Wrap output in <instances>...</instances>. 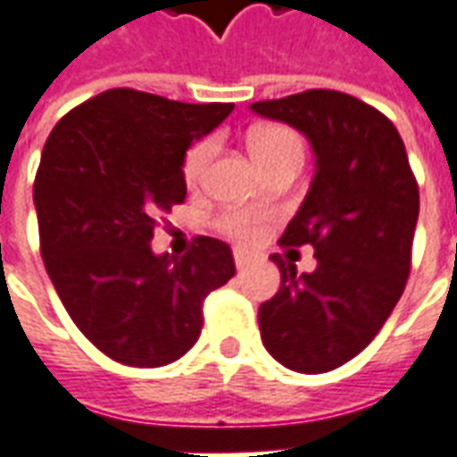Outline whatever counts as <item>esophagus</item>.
I'll return each mask as SVG.
<instances>
[{"label":"esophagus","mask_w":457,"mask_h":457,"mask_svg":"<svg viewBox=\"0 0 457 457\" xmlns=\"http://www.w3.org/2000/svg\"><path fill=\"white\" fill-rule=\"evenodd\" d=\"M252 262V254H249L247 249H235V264L237 269H245Z\"/></svg>","instance_id":"obj_1"}]
</instances>
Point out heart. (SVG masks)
<instances>
[{
    "instance_id": "b5f03b06",
    "label": "heart",
    "mask_w": 457,
    "mask_h": 457,
    "mask_svg": "<svg viewBox=\"0 0 457 457\" xmlns=\"http://www.w3.org/2000/svg\"><path fill=\"white\" fill-rule=\"evenodd\" d=\"M215 149V141L203 139L195 146H190L186 154V163H183V176L188 180L190 186H198L205 173L210 156ZM249 151L252 156L257 159V163L264 169L271 161L284 159V156H303V141L298 137L296 131L281 127V124H267V127H257L249 134ZM259 222L262 215L252 212V210H232L228 215H222L220 225L225 232L235 235L239 239H252L257 235Z\"/></svg>"
}]
</instances>
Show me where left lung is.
I'll use <instances>...</instances> for the list:
<instances>
[{"mask_svg":"<svg viewBox=\"0 0 457 457\" xmlns=\"http://www.w3.org/2000/svg\"><path fill=\"white\" fill-rule=\"evenodd\" d=\"M249 110L301 131L316 156L281 245H313L318 267L298 274L271 257L281 287L259 306L262 343L294 372H330L372 343L402 298L419 186L396 127L353 95L308 90Z\"/></svg>","mask_w":457,"mask_h":457,"instance_id":"left-lung-1","label":"left lung"}]
</instances>
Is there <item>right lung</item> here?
<instances>
[{
	"instance_id": "right-lung-1",
	"label": "right lung",
	"mask_w": 457,
	"mask_h": 457,
	"mask_svg": "<svg viewBox=\"0 0 457 457\" xmlns=\"http://www.w3.org/2000/svg\"><path fill=\"white\" fill-rule=\"evenodd\" d=\"M235 104H186L127 87L58 121L34 183L41 254L90 343L129 367H163L195 345L203 301L235 277L228 242L151 249L156 218L186 198V151Z\"/></svg>"
}]
</instances>
